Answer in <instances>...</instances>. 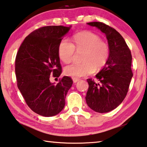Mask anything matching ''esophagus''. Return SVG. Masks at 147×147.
<instances>
[{"label":"esophagus","mask_w":147,"mask_h":147,"mask_svg":"<svg viewBox=\"0 0 147 147\" xmlns=\"http://www.w3.org/2000/svg\"><path fill=\"white\" fill-rule=\"evenodd\" d=\"M79 81V79H73V82L74 83H78V82Z\"/></svg>","instance_id":"obj_1"}]
</instances>
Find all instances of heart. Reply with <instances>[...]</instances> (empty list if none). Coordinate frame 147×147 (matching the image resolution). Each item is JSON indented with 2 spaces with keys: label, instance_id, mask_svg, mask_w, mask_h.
<instances>
[{
  "label": "heart",
  "instance_id": "1",
  "mask_svg": "<svg viewBox=\"0 0 147 147\" xmlns=\"http://www.w3.org/2000/svg\"><path fill=\"white\" fill-rule=\"evenodd\" d=\"M74 44L68 38L61 40L58 54L64 63H69L73 59L76 49L84 51L81 64H72L65 67L64 73L74 79L90 75L96 69L102 68L109 58V47L102 42L98 35L90 32H83L74 35Z\"/></svg>",
  "mask_w": 147,
  "mask_h": 147
}]
</instances>
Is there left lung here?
<instances>
[{"label": "left lung", "instance_id": "1", "mask_svg": "<svg viewBox=\"0 0 147 147\" xmlns=\"http://www.w3.org/2000/svg\"><path fill=\"white\" fill-rule=\"evenodd\" d=\"M87 24L96 27L105 33L110 55L104 68L96 76L99 83L92 79H87L89 86L86 101L95 112H109L116 109L127 96L133 76L132 55L124 38L114 28L100 22Z\"/></svg>", "mask_w": 147, "mask_h": 147}]
</instances>
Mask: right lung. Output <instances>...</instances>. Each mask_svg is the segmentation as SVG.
Wrapping results in <instances>:
<instances>
[{
  "label": "right lung",
  "instance_id": "add662e5",
  "mask_svg": "<svg viewBox=\"0 0 147 147\" xmlns=\"http://www.w3.org/2000/svg\"><path fill=\"white\" fill-rule=\"evenodd\" d=\"M49 26L38 28L23 41L15 59L17 86L32 110L45 117L58 114L65 105L66 96L73 84L68 76L51 83L50 75L62 73L58 47L71 28Z\"/></svg>",
  "mask_w": 147,
  "mask_h": 147
}]
</instances>
